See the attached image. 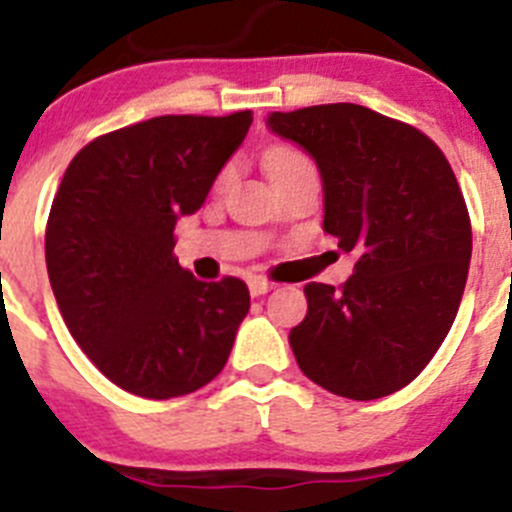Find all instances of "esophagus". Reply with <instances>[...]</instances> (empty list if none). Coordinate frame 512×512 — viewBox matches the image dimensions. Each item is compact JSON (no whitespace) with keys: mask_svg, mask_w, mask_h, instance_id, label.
<instances>
[{"mask_svg":"<svg viewBox=\"0 0 512 512\" xmlns=\"http://www.w3.org/2000/svg\"><path fill=\"white\" fill-rule=\"evenodd\" d=\"M247 285H250V296L257 298V296H265L267 290H273L275 283H270V280L265 278H252Z\"/></svg>","mask_w":512,"mask_h":512,"instance_id":"obj_1","label":"esophagus"}]
</instances>
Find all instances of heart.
Masks as SVG:
<instances>
[{"label": "heart", "instance_id": "1", "mask_svg": "<svg viewBox=\"0 0 512 512\" xmlns=\"http://www.w3.org/2000/svg\"><path fill=\"white\" fill-rule=\"evenodd\" d=\"M262 160H265V168L267 173H270V178H273L278 186L280 183L290 181V178L306 176V173H316L311 158L293 145H270L265 150V155H262ZM232 176H234V163H227L222 170H219L214 186L216 188L227 186V183L232 181Z\"/></svg>", "mask_w": 512, "mask_h": 512}]
</instances>
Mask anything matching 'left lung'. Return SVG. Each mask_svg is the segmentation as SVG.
Returning <instances> with one entry per match:
<instances>
[{"mask_svg": "<svg viewBox=\"0 0 512 512\" xmlns=\"http://www.w3.org/2000/svg\"><path fill=\"white\" fill-rule=\"evenodd\" d=\"M270 130L316 160L324 229L354 252L339 288L308 283L290 347L308 380L352 400L405 388L462 303L472 224L449 160L411 124L359 104L273 112Z\"/></svg>", "mask_w": 512, "mask_h": 512, "instance_id": "left-lung-1", "label": "left lung"}]
</instances>
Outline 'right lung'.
Returning a JSON list of instances; mask_svg holds the SVG:
<instances>
[{
    "instance_id": "obj_1",
    "label": "right lung",
    "mask_w": 512,
    "mask_h": 512,
    "mask_svg": "<svg viewBox=\"0 0 512 512\" xmlns=\"http://www.w3.org/2000/svg\"><path fill=\"white\" fill-rule=\"evenodd\" d=\"M250 124V112L130 124L81 147L55 191L50 288L78 347L127 393L181 398L227 365L250 290L232 275L193 278L173 232L201 209Z\"/></svg>"
}]
</instances>
